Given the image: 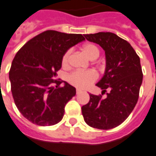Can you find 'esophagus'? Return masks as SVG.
<instances>
[{
  "mask_svg": "<svg viewBox=\"0 0 156 156\" xmlns=\"http://www.w3.org/2000/svg\"><path fill=\"white\" fill-rule=\"evenodd\" d=\"M82 93V90L80 89L76 90V93H77V94H79V93Z\"/></svg>",
  "mask_w": 156,
  "mask_h": 156,
  "instance_id": "1",
  "label": "esophagus"
}]
</instances>
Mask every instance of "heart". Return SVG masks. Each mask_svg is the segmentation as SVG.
Instances as JSON below:
<instances>
[{"mask_svg":"<svg viewBox=\"0 0 156 156\" xmlns=\"http://www.w3.org/2000/svg\"><path fill=\"white\" fill-rule=\"evenodd\" d=\"M82 52L90 60H95L99 56L98 48L93 44H86L82 46ZM69 57L70 51H67L62 57V67L63 69H68L69 67ZM69 83L78 88H86L90 84L97 80V74L92 70L87 71H76L69 75L68 78Z\"/></svg>","mask_w":156,"mask_h":156,"instance_id":"b5f03b06","label":"heart"}]
</instances>
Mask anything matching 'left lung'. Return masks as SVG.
Returning <instances> with one entry per match:
<instances>
[{
	"label": "left lung",
	"mask_w": 156,
	"mask_h": 156,
	"mask_svg": "<svg viewBox=\"0 0 156 156\" xmlns=\"http://www.w3.org/2000/svg\"><path fill=\"white\" fill-rule=\"evenodd\" d=\"M87 40L98 44L105 51L106 69L96 84L106 98L90 93L88 103L82 107L87 125L109 130L122 124L136 104L143 79L139 56L126 40L111 32L84 34Z\"/></svg>",
	"instance_id": "8db88e82"
}]
</instances>
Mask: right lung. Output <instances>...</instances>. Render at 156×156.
<instances>
[{"label":"right lung","instance_id":"obj_1","mask_svg":"<svg viewBox=\"0 0 156 156\" xmlns=\"http://www.w3.org/2000/svg\"><path fill=\"white\" fill-rule=\"evenodd\" d=\"M84 40L80 34L47 30L17 52L9 73L11 93L20 112L30 122L45 126L63 119L65 105L75 96L76 88L55 78L63 55ZM62 82L65 85L59 87Z\"/></svg>","mask_w":156,"mask_h":156}]
</instances>
